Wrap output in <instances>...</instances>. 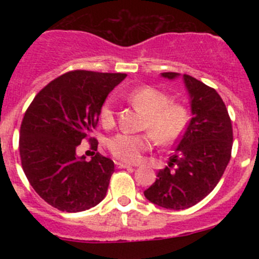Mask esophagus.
<instances>
[{
    "label": "esophagus",
    "mask_w": 259,
    "mask_h": 259,
    "mask_svg": "<svg viewBox=\"0 0 259 259\" xmlns=\"http://www.w3.org/2000/svg\"><path fill=\"white\" fill-rule=\"evenodd\" d=\"M115 164H116L117 168H120V169H129V168H133V165H130V164L121 163V161H115Z\"/></svg>",
    "instance_id": "obj_1"
}]
</instances>
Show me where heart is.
I'll use <instances>...</instances> for the list:
<instances>
[{"instance_id":"heart-1","label":"heart","mask_w":259,"mask_h":259,"mask_svg":"<svg viewBox=\"0 0 259 259\" xmlns=\"http://www.w3.org/2000/svg\"><path fill=\"white\" fill-rule=\"evenodd\" d=\"M126 99L133 106L145 114L144 129L149 130L159 144H170L184 133L189 120L188 110L180 104L171 103L170 98L163 91L151 86H142L130 91ZM100 120L105 126L114 124L115 103L113 99H108L101 105ZM151 137L120 133L109 139L108 148L115 158L135 163L150 148Z\"/></svg>"}]
</instances>
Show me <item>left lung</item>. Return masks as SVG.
I'll list each match as a JSON object with an SVG mask.
<instances>
[{"label": "left lung", "mask_w": 259, "mask_h": 259, "mask_svg": "<svg viewBox=\"0 0 259 259\" xmlns=\"http://www.w3.org/2000/svg\"><path fill=\"white\" fill-rule=\"evenodd\" d=\"M161 77H182L189 99L190 119L169 166L144 192L149 202L166 209H187L215 188L231 159L233 130L223 100L214 89L189 75L163 72Z\"/></svg>", "instance_id": "left-lung-1"}]
</instances>
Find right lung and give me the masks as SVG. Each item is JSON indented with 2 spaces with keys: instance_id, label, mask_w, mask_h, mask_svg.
Returning <instances> with one entry per match:
<instances>
[{
  "instance_id": "1",
  "label": "right lung",
  "mask_w": 259,
  "mask_h": 259,
  "mask_svg": "<svg viewBox=\"0 0 259 259\" xmlns=\"http://www.w3.org/2000/svg\"><path fill=\"white\" fill-rule=\"evenodd\" d=\"M126 74L76 70L46 85L35 96L20 129V156L31 187L50 205L76 213L105 198L114 161L100 153L90 160L77 146L91 138L100 109Z\"/></svg>"
}]
</instances>
